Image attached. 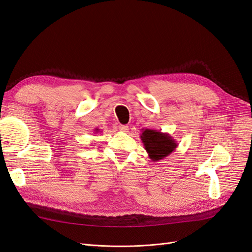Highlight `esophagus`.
<instances>
[{
    "mask_svg": "<svg viewBox=\"0 0 252 252\" xmlns=\"http://www.w3.org/2000/svg\"><path fill=\"white\" fill-rule=\"evenodd\" d=\"M119 129H120V131H122V132H128L129 127L127 125H120Z\"/></svg>",
    "mask_w": 252,
    "mask_h": 252,
    "instance_id": "34e87169",
    "label": "esophagus"
}]
</instances>
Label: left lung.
<instances>
[{"mask_svg": "<svg viewBox=\"0 0 252 252\" xmlns=\"http://www.w3.org/2000/svg\"><path fill=\"white\" fill-rule=\"evenodd\" d=\"M140 138L149 158L154 162L168 157L178 147V143L169 133L155 129H142Z\"/></svg>", "mask_w": 252, "mask_h": 252, "instance_id": "left-lung-1", "label": "left lung"}]
</instances>
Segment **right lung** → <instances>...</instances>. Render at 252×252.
Segmentation results:
<instances>
[{"mask_svg":"<svg viewBox=\"0 0 252 252\" xmlns=\"http://www.w3.org/2000/svg\"><path fill=\"white\" fill-rule=\"evenodd\" d=\"M94 131H95V133H97V132H101V131H100V129H97V128H95V129H94Z\"/></svg>","mask_w":252,"mask_h":252,"instance_id":"obj_1","label":"right lung"}]
</instances>
